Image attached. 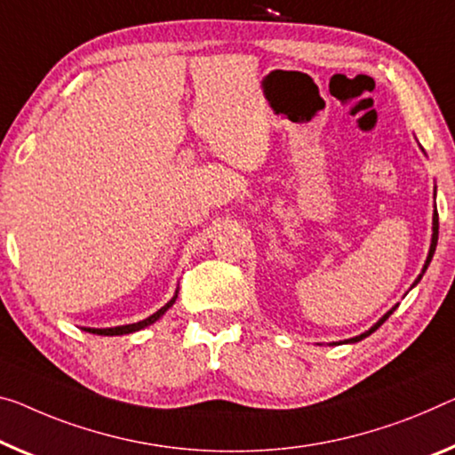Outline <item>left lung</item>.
<instances>
[{"mask_svg": "<svg viewBox=\"0 0 455 455\" xmlns=\"http://www.w3.org/2000/svg\"><path fill=\"white\" fill-rule=\"evenodd\" d=\"M423 150V148H421ZM425 152V150H423ZM433 234H431V246H429V254H427V260H425V264H423V270H421V275H419L417 278H415V283H413V286L419 283V281H421V278H423V275H425V270H427V267H429V262H431V258H433V254H435V246H437V235H439V215H437V209H435V212H433ZM413 286H411V289H413ZM396 307L398 305H395L393 307V309H390V311H387V313H384V315L379 319V321H376V323L372 325V327H370V330L368 331H364V333H360V335H355V338H349V339H344V341H333V344H355V341H362V339H364V338H368V335L370 333H374L376 330H379V327L384 323V321H387L390 315H393V313H395V309H396Z\"/></svg>", "mask_w": 455, "mask_h": 455, "instance_id": "left-lung-1", "label": "left lung"}]
</instances>
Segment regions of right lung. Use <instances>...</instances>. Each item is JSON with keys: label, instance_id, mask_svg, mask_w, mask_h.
Returning <instances> with one entry per match:
<instances>
[{"label": "right lung", "instance_id": "right-lung-1", "mask_svg": "<svg viewBox=\"0 0 455 455\" xmlns=\"http://www.w3.org/2000/svg\"><path fill=\"white\" fill-rule=\"evenodd\" d=\"M179 297V286L177 291H174L172 299L166 303L164 307H160V309L156 313H152L150 317H146L142 321H138V323H130V325H117V327H103V330H100V327H83V330L89 331V333H95V335H125V333H134V331H140L144 330V327H148L152 323H156V321L164 315L166 311L171 309V307L174 305V300H177Z\"/></svg>", "mask_w": 455, "mask_h": 455}]
</instances>
